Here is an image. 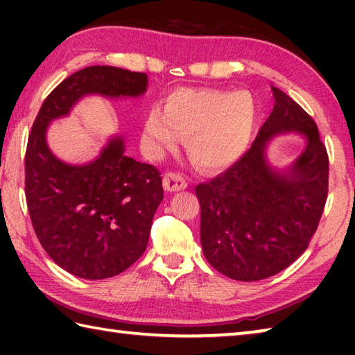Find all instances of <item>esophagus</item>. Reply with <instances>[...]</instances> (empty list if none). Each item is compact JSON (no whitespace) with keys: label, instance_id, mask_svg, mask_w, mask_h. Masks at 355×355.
Masks as SVG:
<instances>
[{"label":"esophagus","instance_id":"1","mask_svg":"<svg viewBox=\"0 0 355 355\" xmlns=\"http://www.w3.org/2000/svg\"><path fill=\"white\" fill-rule=\"evenodd\" d=\"M163 186L167 192H178L186 189V180L182 175H177V173H166L163 178Z\"/></svg>","mask_w":355,"mask_h":355}]
</instances>
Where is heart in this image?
<instances>
[{"instance_id":"heart-1","label":"heart","mask_w":355,"mask_h":355,"mask_svg":"<svg viewBox=\"0 0 355 355\" xmlns=\"http://www.w3.org/2000/svg\"><path fill=\"white\" fill-rule=\"evenodd\" d=\"M258 125V105L250 92L211 87H178L164 107L148 110L142 122V146L159 156L184 137L189 159L203 171L232 166L245 153Z\"/></svg>"}]
</instances>
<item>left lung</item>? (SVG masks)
<instances>
[{"instance_id": "8db88e82", "label": "left lung", "mask_w": 355, "mask_h": 355, "mask_svg": "<svg viewBox=\"0 0 355 355\" xmlns=\"http://www.w3.org/2000/svg\"><path fill=\"white\" fill-rule=\"evenodd\" d=\"M272 112L252 147L225 172L196 188L208 263L233 280L279 274L304 254L327 199L329 158L315 120L277 87ZM299 132L306 148L284 170L267 159L275 135Z\"/></svg>"}]
</instances>
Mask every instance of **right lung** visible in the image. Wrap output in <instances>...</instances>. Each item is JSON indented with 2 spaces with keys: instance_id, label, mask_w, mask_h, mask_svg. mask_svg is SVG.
<instances>
[{
  "instance_id": "add662e5",
  "label": "right lung",
  "mask_w": 355,
  "mask_h": 355,
  "mask_svg": "<svg viewBox=\"0 0 355 355\" xmlns=\"http://www.w3.org/2000/svg\"><path fill=\"white\" fill-rule=\"evenodd\" d=\"M147 86L146 73L92 65L53 89L34 120L25 158L29 216L42 248L76 277H114L146 252L163 180L153 166L125 155L117 135L89 163H65L48 147V127L87 95L137 98Z\"/></svg>"
}]
</instances>
